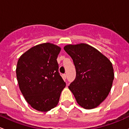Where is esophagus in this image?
I'll use <instances>...</instances> for the list:
<instances>
[{
	"mask_svg": "<svg viewBox=\"0 0 129 129\" xmlns=\"http://www.w3.org/2000/svg\"><path fill=\"white\" fill-rule=\"evenodd\" d=\"M62 76H63V79H64V80H65V79H66V74H63V75H62Z\"/></svg>",
	"mask_w": 129,
	"mask_h": 129,
	"instance_id": "obj_1",
	"label": "esophagus"
}]
</instances>
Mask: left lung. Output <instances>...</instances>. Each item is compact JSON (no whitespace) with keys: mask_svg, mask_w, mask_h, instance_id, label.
<instances>
[{"mask_svg":"<svg viewBox=\"0 0 129 129\" xmlns=\"http://www.w3.org/2000/svg\"><path fill=\"white\" fill-rule=\"evenodd\" d=\"M64 50L73 59L76 72L69 89L81 107L95 108L111 91L114 78L112 63L97 49L86 43L67 45Z\"/></svg>","mask_w":129,"mask_h":129,"instance_id":"obj_1","label":"left lung"}]
</instances>
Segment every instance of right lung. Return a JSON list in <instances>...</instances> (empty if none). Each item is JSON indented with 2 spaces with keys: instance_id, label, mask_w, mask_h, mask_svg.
<instances>
[{
  "instance_id": "add662e5",
  "label": "right lung",
  "mask_w": 129,
  "mask_h": 129,
  "mask_svg": "<svg viewBox=\"0 0 129 129\" xmlns=\"http://www.w3.org/2000/svg\"><path fill=\"white\" fill-rule=\"evenodd\" d=\"M61 48L50 43L33 46L22 54L16 68L20 90L35 110L48 112L59 102L66 83L58 72Z\"/></svg>"
}]
</instances>
